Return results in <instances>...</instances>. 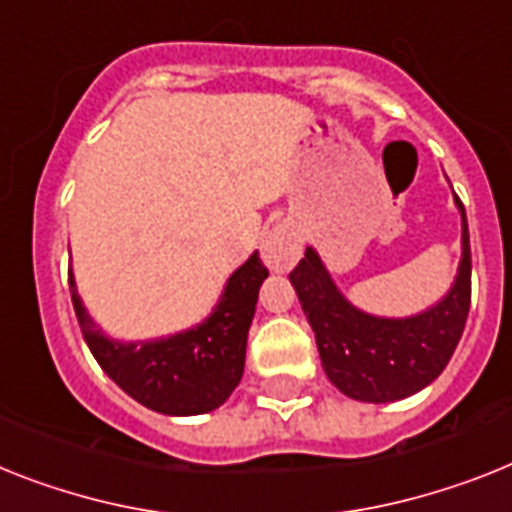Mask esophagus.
<instances>
[{"mask_svg":"<svg viewBox=\"0 0 512 512\" xmlns=\"http://www.w3.org/2000/svg\"><path fill=\"white\" fill-rule=\"evenodd\" d=\"M263 260L270 270H276V273H283V270H289L291 265L299 260L302 255V244H299V236L289 229V226H276V229H270L268 236L263 239Z\"/></svg>","mask_w":512,"mask_h":512,"instance_id":"34e87169","label":"esophagus"}]
</instances>
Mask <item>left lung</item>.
<instances>
[{
	"mask_svg": "<svg viewBox=\"0 0 512 512\" xmlns=\"http://www.w3.org/2000/svg\"><path fill=\"white\" fill-rule=\"evenodd\" d=\"M458 208L463 218L458 278L450 294L422 315L385 320L359 312L330 281L315 249H307L289 273L304 315L315 330L322 369L343 395L367 403L401 401L427 388L450 362L471 304V244L461 200Z\"/></svg>",
	"mask_w": 512,
	"mask_h": 512,
	"instance_id": "obj_1",
	"label": "left lung"
}]
</instances>
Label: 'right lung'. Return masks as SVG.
<instances>
[{
  "label": "right lung",
  "instance_id": "right-lung-1",
  "mask_svg": "<svg viewBox=\"0 0 512 512\" xmlns=\"http://www.w3.org/2000/svg\"><path fill=\"white\" fill-rule=\"evenodd\" d=\"M265 278L268 268L255 252L229 278L221 302L203 325L140 343L103 336L85 312L72 276L70 294L85 343L103 372L158 414L192 416L218 409L242 380L247 333Z\"/></svg>",
  "mask_w": 512,
  "mask_h": 512
}]
</instances>
